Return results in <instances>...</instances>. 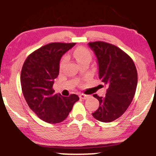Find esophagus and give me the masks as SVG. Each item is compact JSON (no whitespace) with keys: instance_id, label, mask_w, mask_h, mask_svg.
I'll return each instance as SVG.
<instances>
[{"instance_id":"obj_1","label":"esophagus","mask_w":156,"mask_h":156,"mask_svg":"<svg viewBox=\"0 0 156 156\" xmlns=\"http://www.w3.org/2000/svg\"><path fill=\"white\" fill-rule=\"evenodd\" d=\"M79 98H80V99L86 100L89 98V95H87V94H80L79 95Z\"/></svg>"}]
</instances>
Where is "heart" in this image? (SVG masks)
Returning a JSON list of instances; mask_svg holds the SVG:
<instances>
[{
  "mask_svg": "<svg viewBox=\"0 0 156 156\" xmlns=\"http://www.w3.org/2000/svg\"><path fill=\"white\" fill-rule=\"evenodd\" d=\"M73 55L78 63L84 62V61H89L90 62V60L92 59V53H91V52L87 48L83 47H79L77 48L76 51L73 52ZM65 62L66 58L64 57L60 62V67H62Z\"/></svg>",
  "mask_w": 156,
  "mask_h": 156,
  "instance_id": "1",
  "label": "heart"
}]
</instances>
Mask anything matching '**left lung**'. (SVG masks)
<instances>
[{
	"mask_svg": "<svg viewBox=\"0 0 156 156\" xmlns=\"http://www.w3.org/2000/svg\"><path fill=\"white\" fill-rule=\"evenodd\" d=\"M96 55L98 76L106 86L105 97L93 94L99 108L92 116L103 122L121 117L133 99L137 87V70L132 58L114 44L104 42L88 44Z\"/></svg>",
	"mask_w": 156,
	"mask_h": 156,
	"instance_id": "obj_1",
	"label": "left lung"
}]
</instances>
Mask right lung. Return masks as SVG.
Segmentation results:
<instances>
[{
	"label": "right lung",
	"instance_id": "obj_1",
	"mask_svg": "<svg viewBox=\"0 0 156 156\" xmlns=\"http://www.w3.org/2000/svg\"><path fill=\"white\" fill-rule=\"evenodd\" d=\"M76 43L53 42L42 46L31 53L23 64L20 75L23 96L28 106L48 123L64 121L79 100L73 94L63 97L54 94V79L59 73L60 60Z\"/></svg>",
	"mask_w": 156,
	"mask_h": 156
}]
</instances>
